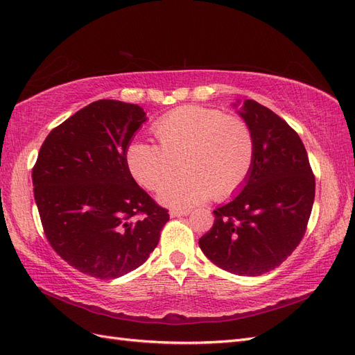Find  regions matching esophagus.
<instances>
[{
  "mask_svg": "<svg viewBox=\"0 0 355 355\" xmlns=\"http://www.w3.org/2000/svg\"><path fill=\"white\" fill-rule=\"evenodd\" d=\"M189 210H170L171 218H180V216H188Z\"/></svg>",
  "mask_w": 355,
  "mask_h": 355,
  "instance_id": "obj_1",
  "label": "esophagus"
}]
</instances>
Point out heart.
<instances>
[{"mask_svg":"<svg viewBox=\"0 0 355 355\" xmlns=\"http://www.w3.org/2000/svg\"><path fill=\"white\" fill-rule=\"evenodd\" d=\"M158 145L133 141L124 159L130 175L144 188L155 191L175 171H186L159 189L166 206L185 209L209 200H227L249 178L254 161V136L239 115L185 105L154 123Z\"/></svg>","mask_w":355,"mask_h":355,"instance_id":"1","label":"heart"}]
</instances>
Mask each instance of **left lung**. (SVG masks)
Masks as SVG:
<instances>
[{
	"mask_svg": "<svg viewBox=\"0 0 355 355\" xmlns=\"http://www.w3.org/2000/svg\"><path fill=\"white\" fill-rule=\"evenodd\" d=\"M239 114L254 136L253 167L240 194L213 210V227L198 244L222 270L256 277L280 266L302 240L315 178L299 135L282 116L252 99Z\"/></svg>",
	"mask_w": 355,
	"mask_h": 355,
	"instance_id": "left-lung-1",
	"label": "left lung"
}]
</instances>
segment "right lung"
I'll return each mask as SVG.
<instances>
[{
    "instance_id": "1",
    "label": "right lung",
    "mask_w": 355,
    "mask_h": 355,
    "mask_svg": "<svg viewBox=\"0 0 355 355\" xmlns=\"http://www.w3.org/2000/svg\"><path fill=\"white\" fill-rule=\"evenodd\" d=\"M146 121L139 105L96 101L55 127L32 168L50 245L75 270L111 280L141 266L168 220L136 184L124 159Z\"/></svg>"
}]
</instances>
